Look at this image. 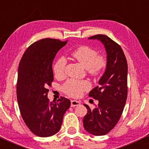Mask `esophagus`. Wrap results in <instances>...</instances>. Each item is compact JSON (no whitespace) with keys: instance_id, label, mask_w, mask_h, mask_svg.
<instances>
[{"instance_id":"obj_1","label":"esophagus","mask_w":149,"mask_h":149,"mask_svg":"<svg viewBox=\"0 0 149 149\" xmlns=\"http://www.w3.org/2000/svg\"><path fill=\"white\" fill-rule=\"evenodd\" d=\"M81 102L79 101H76V100H72L71 101V106L74 107V106H79Z\"/></svg>"}]
</instances>
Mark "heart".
<instances>
[{"label": "heart", "mask_w": 149, "mask_h": 149, "mask_svg": "<svg viewBox=\"0 0 149 149\" xmlns=\"http://www.w3.org/2000/svg\"><path fill=\"white\" fill-rule=\"evenodd\" d=\"M71 56L83 65L88 72L93 76L101 74L106 68L107 60L105 56L98 55L94 48L88 46H81L71 53ZM67 61L63 57H60L53 65V72L58 78L65 75ZM90 84L85 80L70 79L63 84L62 90L65 93L72 97H79L85 91L90 88Z\"/></svg>", "instance_id": "1"}]
</instances>
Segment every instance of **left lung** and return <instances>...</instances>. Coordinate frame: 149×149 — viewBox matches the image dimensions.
<instances>
[{"label": "left lung", "mask_w": 149, "mask_h": 149, "mask_svg": "<svg viewBox=\"0 0 149 149\" xmlns=\"http://www.w3.org/2000/svg\"><path fill=\"white\" fill-rule=\"evenodd\" d=\"M88 39H96L104 45L107 65L99 79V85L88 96L98 100V104L91 109L86 104L87 113L83 119L84 130L95 136L108 134L115 127L123 113L127 97V63L119 44L106 35L98 34Z\"/></svg>", "instance_id": "left-lung-1"}]
</instances>
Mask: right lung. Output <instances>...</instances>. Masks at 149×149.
I'll return each instance as SVG.
<instances>
[{
    "instance_id": "add662e5",
    "label": "right lung",
    "mask_w": 149,
    "mask_h": 149,
    "mask_svg": "<svg viewBox=\"0 0 149 149\" xmlns=\"http://www.w3.org/2000/svg\"><path fill=\"white\" fill-rule=\"evenodd\" d=\"M68 41L43 38L30 45L18 68L17 97L23 120L36 136L48 137L61 130L63 118L70 107L69 99L56 101L47 98L53 81V61Z\"/></svg>"
}]
</instances>
